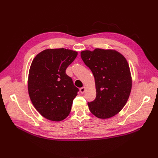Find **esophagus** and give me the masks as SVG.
<instances>
[{
  "label": "esophagus",
  "instance_id": "obj_1",
  "mask_svg": "<svg viewBox=\"0 0 158 158\" xmlns=\"http://www.w3.org/2000/svg\"><path fill=\"white\" fill-rule=\"evenodd\" d=\"M85 89H86V88H85L84 86H83V87H82V88H80V93H81V94H84V92H85Z\"/></svg>",
  "mask_w": 158,
  "mask_h": 158
}]
</instances>
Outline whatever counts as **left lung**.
Instances as JSON below:
<instances>
[{
	"label": "left lung",
	"mask_w": 158,
	"mask_h": 158,
	"mask_svg": "<svg viewBox=\"0 0 158 158\" xmlns=\"http://www.w3.org/2000/svg\"><path fill=\"white\" fill-rule=\"evenodd\" d=\"M80 56L95 79L96 96L88 102L89 111L102 119L115 116L126 105L131 89L126 58L117 51L99 48L82 51Z\"/></svg>",
	"instance_id": "8db88e82"
}]
</instances>
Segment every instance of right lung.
Returning a JSON list of instances; mask_svg holds the SVG:
<instances>
[{"label":"right lung","mask_w":158,"mask_h":158,"mask_svg":"<svg viewBox=\"0 0 158 158\" xmlns=\"http://www.w3.org/2000/svg\"><path fill=\"white\" fill-rule=\"evenodd\" d=\"M77 55L71 50L47 49L32 60L28 81L29 96L38 112L48 120L61 121L70 112L79 89L66 70Z\"/></svg>","instance_id":"right-lung-1"}]
</instances>
